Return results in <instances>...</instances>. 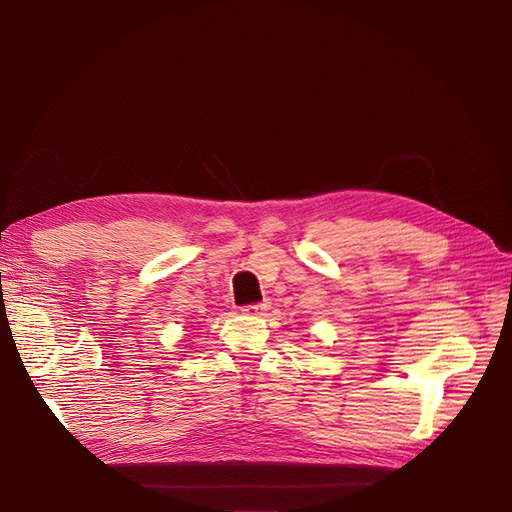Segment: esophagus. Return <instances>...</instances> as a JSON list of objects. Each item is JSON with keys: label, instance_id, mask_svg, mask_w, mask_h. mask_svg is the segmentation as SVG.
<instances>
[{"label": "esophagus", "instance_id": "1", "mask_svg": "<svg viewBox=\"0 0 512 512\" xmlns=\"http://www.w3.org/2000/svg\"><path fill=\"white\" fill-rule=\"evenodd\" d=\"M269 301H262V303H254V305H245L241 312L245 314V316H267V312H269Z\"/></svg>", "mask_w": 512, "mask_h": 512}]
</instances>
